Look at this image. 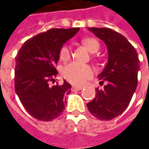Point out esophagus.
Returning <instances> with one entry per match:
<instances>
[{
  "instance_id": "obj_1",
  "label": "esophagus",
  "mask_w": 149,
  "mask_h": 149,
  "mask_svg": "<svg viewBox=\"0 0 149 149\" xmlns=\"http://www.w3.org/2000/svg\"><path fill=\"white\" fill-rule=\"evenodd\" d=\"M83 89V86H72V90H81Z\"/></svg>"
}]
</instances>
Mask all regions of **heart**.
<instances>
[{"label":"heart","mask_w":149,"mask_h":149,"mask_svg":"<svg viewBox=\"0 0 149 149\" xmlns=\"http://www.w3.org/2000/svg\"><path fill=\"white\" fill-rule=\"evenodd\" d=\"M82 44L86 47L90 53H96L99 51L100 45L99 41L92 37L84 38L82 40ZM60 58L61 60H68L71 56L70 49L68 45H63L60 49ZM94 70L89 65H84L77 62H72L64 68L63 74L67 80L74 84H81L87 79L93 76Z\"/></svg>","instance_id":"heart-1"}]
</instances>
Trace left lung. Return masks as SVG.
<instances>
[{"label": "left lung", "mask_w": 149, "mask_h": 149, "mask_svg": "<svg viewBox=\"0 0 149 149\" xmlns=\"http://www.w3.org/2000/svg\"><path fill=\"white\" fill-rule=\"evenodd\" d=\"M107 45L109 58L99 74L104 89H95L96 96L87 104L89 111L100 120H111L129 106L138 84L139 60L135 48L121 34L109 28H88Z\"/></svg>", "instance_id": "1"}]
</instances>
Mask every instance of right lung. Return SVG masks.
<instances>
[{
	"label": "right lung",
	"instance_id": "obj_1",
	"mask_svg": "<svg viewBox=\"0 0 149 149\" xmlns=\"http://www.w3.org/2000/svg\"><path fill=\"white\" fill-rule=\"evenodd\" d=\"M79 28L50 29L27 40L15 56V89L32 117L51 121L64 111L65 95L71 91L65 80L54 84L60 49Z\"/></svg>",
	"mask_w": 149,
	"mask_h": 149
}]
</instances>
